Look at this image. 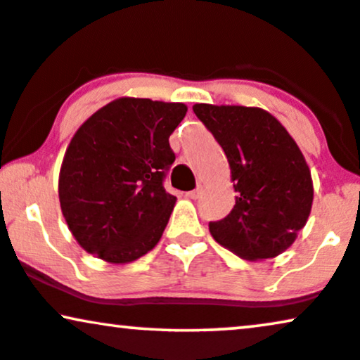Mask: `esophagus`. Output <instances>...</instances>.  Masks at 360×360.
Here are the masks:
<instances>
[{
  "instance_id": "esophagus-1",
  "label": "esophagus",
  "mask_w": 360,
  "mask_h": 360,
  "mask_svg": "<svg viewBox=\"0 0 360 360\" xmlns=\"http://www.w3.org/2000/svg\"><path fill=\"white\" fill-rule=\"evenodd\" d=\"M201 194H202V188H195L193 191H189V193H186V195L191 199H199L201 198Z\"/></svg>"
}]
</instances>
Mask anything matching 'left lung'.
Segmentation results:
<instances>
[{
	"instance_id": "8db88e82",
	"label": "left lung",
	"mask_w": 360,
	"mask_h": 360,
	"mask_svg": "<svg viewBox=\"0 0 360 360\" xmlns=\"http://www.w3.org/2000/svg\"><path fill=\"white\" fill-rule=\"evenodd\" d=\"M193 111L227 156L238 193L233 211L209 222V233L249 261L279 256L311 214L312 179L301 149L264 109L194 104Z\"/></svg>"
}]
</instances>
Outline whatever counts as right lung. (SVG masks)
<instances>
[{
  "mask_svg": "<svg viewBox=\"0 0 360 360\" xmlns=\"http://www.w3.org/2000/svg\"><path fill=\"white\" fill-rule=\"evenodd\" d=\"M183 103L120 98L76 131L59 172V202L81 248L112 264L159 243L176 198L165 189L174 162L169 136Z\"/></svg>",
  "mask_w": 360,
  "mask_h": 360,
  "instance_id": "obj_1",
  "label": "right lung"
}]
</instances>
